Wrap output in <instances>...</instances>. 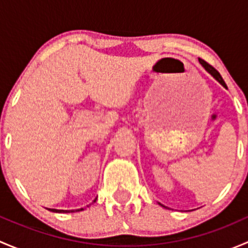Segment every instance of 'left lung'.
I'll use <instances>...</instances> for the list:
<instances>
[{"instance_id": "obj_1", "label": "left lung", "mask_w": 248, "mask_h": 248, "mask_svg": "<svg viewBox=\"0 0 248 248\" xmlns=\"http://www.w3.org/2000/svg\"><path fill=\"white\" fill-rule=\"evenodd\" d=\"M199 63H201V64H202V67H204V68H205V71H206V72H207V73H210V74H211V76H212V77H214V78H215V79H216V80H217V81H218V82H219V84H221V85H222V86L227 87L226 82H224V80H223V79H222L221 74H219V73H218V72H217V71H216V69H215V68H214V67H212V66H211V64H209V63H207V62H206V61H204V60H202V59H199ZM161 205H162V204H161ZM162 206H164V205H162Z\"/></svg>"}]
</instances>
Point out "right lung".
<instances>
[{"label":"right lung","mask_w":248,"mask_h":248,"mask_svg":"<svg viewBox=\"0 0 248 248\" xmlns=\"http://www.w3.org/2000/svg\"><path fill=\"white\" fill-rule=\"evenodd\" d=\"M93 202H96V201H93ZM87 206H89V205H87ZM50 211H52V212H74V210H56V209H49ZM81 210H84V209H79V210H76V211H81Z\"/></svg>","instance_id":"obj_1"}]
</instances>
